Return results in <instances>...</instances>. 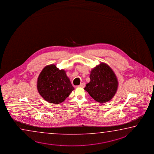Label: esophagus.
<instances>
[{
    "instance_id": "obj_1",
    "label": "esophagus",
    "mask_w": 154,
    "mask_h": 154,
    "mask_svg": "<svg viewBox=\"0 0 154 154\" xmlns=\"http://www.w3.org/2000/svg\"><path fill=\"white\" fill-rule=\"evenodd\" d=\"M78 87H81V88H84V87H85V84L84 82H83V83L80 84Z\"/></svg>"
}]
</instances>
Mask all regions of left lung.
Listing matches in <instances>:
<instances>
[{
	"instance_id": "8db88e82",
	"label": "left lung",
	"mask_w": 154,
	"mask_h": 154,
	"mask_svg": "<svg viewBox=\"0 0 154 154\" xmlns=\"http://www.w3.org/2000/svg\"><path fill=\"white\" fill-rule=\"evenodd\" d=\"M90 82L84 89L96 101L106 103L115 96L119 86L117 76L107 63H100L91 71Z\"/></svg>"
}]
</instances>
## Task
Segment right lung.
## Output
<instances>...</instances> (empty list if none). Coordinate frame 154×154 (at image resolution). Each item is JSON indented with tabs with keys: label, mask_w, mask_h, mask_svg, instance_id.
<instances>
[{
	"label": "right lung",
	"mask_w": 154,
	"mask_h": 154,
	"mask_svg": "<svg viewBox=\"0 0 154 154\" xmlns=\"http://www.w3.org/2000/svg\"><path fill=\"white\" fill-rule=\"evenodd\" d=\"M37 87L45 100L54 104L63 102L74 89L65 70L59 69L54 64L43 68L38 78Z\"/></svg>",
	"instance_id": "1"
}]
</instances>
